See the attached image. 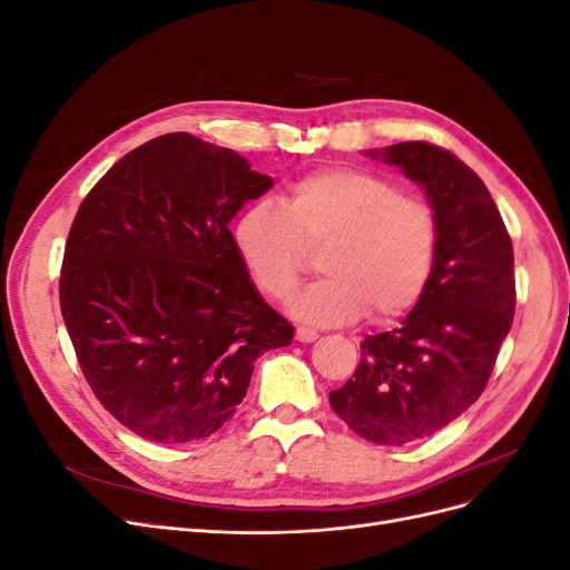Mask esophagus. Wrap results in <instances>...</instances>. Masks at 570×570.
Instances as JSON below:
<instances>
[{"label": "esophagus", "instance_id": "34e87169", "mask_svg": "<svg viewBox=\"0 0 570 570\" xmlns=\"http://www.w3.org/2000/svg\"><path fill=\"white\" fill-rule=\"evenodd\" d=\"M318 337L316 331H312V327H297V340L299 342H314Z\"/></svg>", "mask_w": 570, "mask_h": 570}]
</instances>
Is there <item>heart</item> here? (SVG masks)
<instances>
[{"label":"heart","mask_w":570,"mask_h":570,"mask_svg":"<svg viewBox=\"0 0 570 570\" xmlns=\"http://www.w3.org/2000/svg\"><path fill=\"white\" fill-rule=\"evenodd\" d=\"M235 249L262 295L285 299L318 254L325 273L289 299L314 325L409 314L433 278L440 226L425 199L356 168L316 170L292 183L281 206L254 202L237 216Z\"/></svg>","instance_id":"heart-1"}]
</instances>
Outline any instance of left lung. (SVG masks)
Returning <instances> with one entry per match:
<instances>
[{"instance_id":"8db88e82","label":"left lung","mask_w":570,"mask_h":570,"mask_svg":"<svg viewBox=\"0 0 570 570\" xmlns=\"http://www.w3.org/2000/svg\"><path fill=\"white\" fill-rule=\"evenodd\" d=\"M368 154L425 189L440 247L421 302L400 327L361 342L331 406L364 440L402 446L435 435L485 390L513 323V245L490 189L452 151L400 142Z\"/></svg>"}]
</instances>
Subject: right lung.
<instances>
[{
  "mask_svg": "<svg viewBox=\"0 0 570 570\" xmlns=\"http://www.w3.org/2000/svg\"><path fill=\"white\" fill-rule=\"evenodd\" d=\"M271 185L233 149L168 132L128 151L82 199L61 316L85 381L135 435L209 438L245 400L256 356L295 337L228 230Z\"/></svg>",
  "mask_w": 570,
  "mask_h": 570,
  "instance_id": "1",
  "label": "right lung"
}]
</instances>
